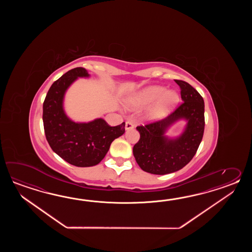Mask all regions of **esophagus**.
I'll use <instances>...</instances> for the list:
<instances>
[{"label": "esophagus", "mask_w": 252, "mask_h": 252, "mask_svg": "<svg viewBox=\"0 0 252 252\" xmlns=\"http://www.w3.org/2000/svg\"><path fill=\"white\" fill-rule=\"evenodd\" d=\"M134 128L133 124H131L130 122H126L125 123V129L128 130V129H131Z\"/></svg>", "instance_id": "obj_1"}]
</instances>
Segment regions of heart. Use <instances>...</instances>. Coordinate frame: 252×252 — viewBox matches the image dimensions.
<instances>
[{"instance_id": "obj_1", "label": "heart", "mask_w": 252, "mask_h": 252, "mask_svg": "<svg viewBox=\"0 0 252 252\" xmlns=\"http://www.w3.org/2000/svg\"><path fill=\"white\" fill-rule=\"evenodd\" d=\"M178 101L179 96L176 92H167L166 88L162 86H152L130 97L127 102V106L135 109L158 101L150 113V119L158 120L164 116L168 106H174Z\"/></svg>"}]
</instances>
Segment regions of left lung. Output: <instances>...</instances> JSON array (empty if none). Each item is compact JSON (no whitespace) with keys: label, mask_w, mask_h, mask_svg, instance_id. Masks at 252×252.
I'll use <instances>...</instances> for the list:
<instances>
[{"label":"left lung","mask_w":252,"mask_h":252,"mask_svg":"<svg viewBox=\"0 0 252 252\" xmlns=\"http://www.w3.org/2000/svg\"><path fill=\"white\" fill-rule=\"evenodd\" d=\"M175 82L180 87L182 103L166 118L137 127L140 138L134 145V158L142 170L154 175L173 173L188 165L204 135L203 97L187 82ZM180 118L188 122L185 131L178 138L168 139L166 129Z\"/></svg>","instance_id":"8db88e82"}]
</instances>
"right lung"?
<instances>
[{"mask_svg": "<svg viewBox=\"0 0 252 252\" xmlns=\"http://www.w3.org/2000/svg\"><path fill=\"white\" fill-rule=\"evenodd\" d=\"M84 67L66 72L50 86L43 102L46 139L55 153L75 166H95L105 157L113 140L125 132V123L112 127L103 120L78 124L64 113V93L78 77H88Z\"/></svg>", "mask_w": 252, "mask_h": 252, "instance_id": "obj_1", "label": "right lung"}]
</instances>
